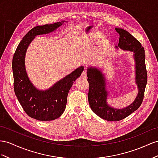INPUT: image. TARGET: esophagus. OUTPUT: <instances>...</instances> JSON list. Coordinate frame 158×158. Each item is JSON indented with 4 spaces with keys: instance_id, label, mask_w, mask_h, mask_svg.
<instances>
[{
    "instance_id": "esophagus-1",
    "label": "esophagus",
    "mask_w": 158,
    "mask_h": 158,
    "mask_svg": "<svg viewBox=\"0 0 158 158\" xmlns=\"http://www.w3.org/2000/svg\"><path fill=\"white\" fill-rule=\"evenodd\" d=\"M81 77H82L83 78H84V79H86L87 78V72L85 71H83L82 74H81Z\"/></svg>"
}]
</instances>
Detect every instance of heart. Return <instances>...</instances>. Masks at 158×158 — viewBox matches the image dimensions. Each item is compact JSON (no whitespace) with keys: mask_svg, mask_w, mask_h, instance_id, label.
Returning <instances> with one entry per match:
<instances>
[{"mask_svg":"<svg viewBox=\"0 0 158 158\" xmlns=\"http://www.w3.org/2000/svg\"><path fill=\"white\" fill-rule=\"evenodd\" d=\"M107 39H103V43H107Z\"/></svg>","mask_w":158,"mask_h":158,"instance_id":"heart-1","label":"heart"}]
</instances>
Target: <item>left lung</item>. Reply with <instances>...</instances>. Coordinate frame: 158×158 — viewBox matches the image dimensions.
Returning a JSON list of instances; mask_svg holds the SVG:
<instances>
[{"label": "left lung", "instance_id": "1", "mask_svg": "<svg viewBox=\"0 0 158 158\" xmlns=\"http://www.w3.org/2000/svg\"><path fill=\"white\" fill-rule=\"evenodd\" d=\"M119 35L118 47L121 49L133 52L135 62V83L138 94L134 102L123 109H115L107 102L108 93L106 78L102 71L95 67L87 69V81L89 85L88 94L89 103L91 110L101 118L107 121H120L138 109L143 102L147 84V71L145 68V51L141 44L133 35L121 28H115Z\"/></svg>", "mask_w": 158, "mask_h": 158}]
</instances>
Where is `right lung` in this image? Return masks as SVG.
Wrapping results in <instances>:
<instances>
[{"label":"right lung","instance_id":"add662e5","mask_svg":"<svg viewBox=\"0 0 158 158\" xmlns=\"http://www.w3.org/2000/svg\"><path fill=\"white\" fill-rule=\"evenodd\" d=\"M64 22L63 21L33 28L19 44L13 58L12 68L15 95L26 114L31 118L39 121L54 120L63 114L66 107L69 91L84 69L83 66L76 69L45 91L37 89L27 74L25 55L32 40L37 35L53 32Z\"/></svg>","mask_w":158,"mask_h":158}]
</instances>
